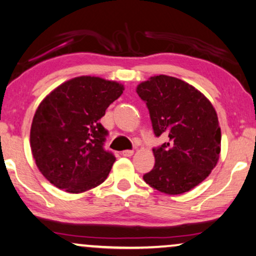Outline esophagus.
Instances as JSON below:
<instances>
[{"instance_id":"1","label":"esophagus","mask_w":256,"mask_h":256,"mask_svg":"<svg viewBox=\"0 0 256 256\" xmlns=\"http://www.w3.org/2000/svg\"><path fill=\"white\" fill-rule=\"evenodd\" d=\"M122 154L124 156H131L134 154V151H132V150H125V151L122 152Z\"/></svg>"}]
</instances>
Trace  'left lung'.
Wrapping results in <instances>:
<instances>
[{"instance_id":"1","label":"left lung","mask_w":256,"mask_h":256,"mask_svg":"<svg viewBox=\"0 0 256 256\" xmlns=\"http://www.w3.org/2000/svg\"><path fill=\"white\" fill-rule=\"evenodd\" d=\"M137 94L148 108L156 137H168L153 148L154 168L142 178L159 192H188L219 160L221 130L213 105L192 85L165 74L142 82Z\"/></svg>"}]
</instances>
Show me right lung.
<instances>
[{
  "instance_id": "1",
  "label": "right lung",
  "mask_w": 256,
  "mask_h": 256,
  "mask_svg": "<svg viewBox=\"0 0 256 256\" xmlns=\"http://www.w3.org/2000/svg\"><path fill=\"white\" fill-rule=\"evenodd\" d=\"M122 90L117 82L80 76L60 84L38 105L30 148L37 168L52 185L82 193L108 178L116 158L104 150L108 130L100 119Z\"/></svg>"
}]
</instances>
